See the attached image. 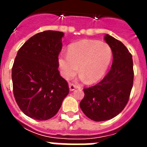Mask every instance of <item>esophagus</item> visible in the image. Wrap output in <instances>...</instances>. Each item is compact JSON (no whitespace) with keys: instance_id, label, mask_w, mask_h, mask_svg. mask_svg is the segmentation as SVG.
I'll return each instance as SVG.
<instances>
[{"instance_id":"obj_1","label":"esophagus","mask_w":147,"mask_h":147,"mask_svg":"<svg viewBox=\"0 0 147 147\" xmlns=\"http://www.w3.org/2000/svg\"><path fill=\"white\" fill-rule=\"evenodd\" d=\"M78 86L77 85H75V84H69V90L71 91V92H72V91H74L75 89H76V88H78Z\"/></svg>"}]
</instances>
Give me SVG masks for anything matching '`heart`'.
Wrapping results in <instances>:
<instances>
[{"label":"heart","instance_id":"obj_1","mask_svg":"<svg viewBox=\"0 0 147 147\" xmlns=\"http://www.w3.org/2000/svg\"><path fill=\"white\" fill-rule=\"evenodd\" d=\"M111 56V49L106 42L83 40L71 44L68 49V55L61 54L58 62L65 78L73 77L79 66L81 78H86L88 83H94L104 76Z\"/></svg>","mask_w":147,"mask_h":147}]
</instances>
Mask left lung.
Returning a JSON list of instances; mask_svg holds the SVG:
<instances>
[{
	"instance_id": "8db88e82",
	"label": "left lung",
	"mask_w": 147,
	"mask_h": 147,
	"mask_svg": "<svg viewBox=\"0 0 147 147\" xmlns=\"http://www.w3.org/2000/svg\"><path fill=\"white\" fill-rule=\"evenodd\" d=\"M105 40L113 53L111 70L97 85L84 88L80 102L83 113L92 121L114 118L127 105L134 83L132 55L119 40L106 34Z\"/></svg>"
}]
</instances>
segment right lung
I'll return each mask as SVG.
<instances>
[{
    "label": "right lung",
    "instance_id": "add662e5",
    "mask_svg": "<svg viewBox=\"0 0 147 147\" xmlns=\"http://www.w3.org/2000/svg\"><path fill=\"white\" fill-rule=\"evenodd\" d=\"M63 36L62 32L53 30L37 33L20 47L15 58L13 95L20 109L31 118H52L69 94L68 83L58 69Z\"/></svg>",
    "mask_w": 147,
    "mask_h": 147
}]
</instances>
